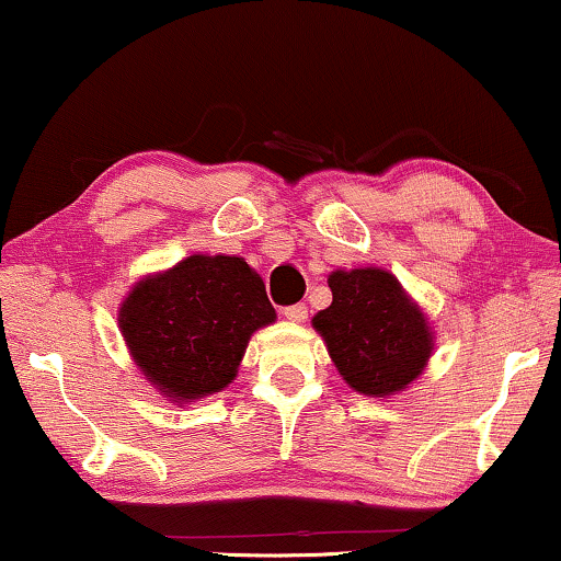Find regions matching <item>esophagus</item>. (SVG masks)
Listing matches in <instances>:
<instances>
[{
	"mask_svg": "<svg viewBox=\"0 0 561 561\" xmlns=\"http://www.w3.org/2000/svg\"><path fill=\"white\" fill-rule=\"evenodd\" d=\"M284 318H287L289 322H305L307 320V307L302 302L284 307Z\"/></svg>",
	"mask_w": 561,
	"mask_h": 561,
	"instance_id": "34e87169",
	"label": "esophagus"
}]
</instances>
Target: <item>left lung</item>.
<instances>
[{
    "label": "left lung",
    "mask_w": 561,
    "mask_h": 561,
    "mask_svg": "<svg viewBox=\"0 0 561 561\" xmlns=\"http://www.w3.org/2000/svg\"><path fill=\"white\" fill-rule=\"evenodd\" d=\"M333 305L312 318L337 374L363 397L389 399L424 374L435 353L427 312L381 266L335 270Z\"/></svg>",
    "instance_id": "8db88e82"
}]
</instances>
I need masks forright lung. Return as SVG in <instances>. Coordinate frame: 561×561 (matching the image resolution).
<instances>
[{"mask_svg": "<svg viewBox=\"0 0 561 561\" xmlns=\"http://www.w3.org/2000/svg\"><path fill=\"white\" fill-rule=\"evenodd\" d=\"M277 320L247 259L191 254L131 284L119 328L141 376L170 404L224 391L256 330Z\"/></svg>", "mask_w": 561, "mask_h": 561, "instance_id": "obj_1", "label": "right lung"}]
</instances>
